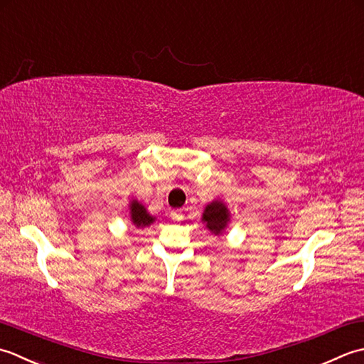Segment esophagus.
<instances>
[{
  "instance_id": "34e87169",
  "label": "esophagus",
  "mask_w": 364,
  "mask_h": 364,
  "mask_svg": "<svg viewBox=\"0 0 364 364\" xmlns=\"http://www.w3.org/2000/svg\"><path fill=\"white\" fill-rule=\"evenodd\" d=\"M171 218L174 221H181V220H183V213L181 210H173L171 212Z\"/></svg>"
}]
</instances>
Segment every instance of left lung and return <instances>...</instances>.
<instances>
[{"instance_id": "8db88e82", "label": "left lung", "mask_w": 364, "mask_h": 364, "mask_svg": "<svg viewBox=\"0 0 364 364\" xmlns=\"http://www.w3.org/2000/svg\"><path fill=\"white\" fill-rule=\"evenodd\" d=\"M201 221L210 234L221 237L226 234L229 223H231V212H229L226 203L221 199H213L204 207Z\"/></svg>"}]
</instances>
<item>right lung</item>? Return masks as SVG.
I'll return each mask as SVG.
<instances>
[{
    "mask_svg": "<svg viewBox=\"0 0 364 364\" xmlns=\"http://www.w3.org/2000/svg\"><path fill=\"white\" fill-rule=\"evenodd\" d=\"M129 217H130V221L132 225L135 228H146V226H151L155 220V217H152V215L147 212L146 207L143 205V203H139L138 199H130L129 203Z\"/></svg>",
    "mask_w": 364,
    "mask_h": 364,
    "instance_id": "obj_1",
    "label": "right lung"
}]
</instances>
